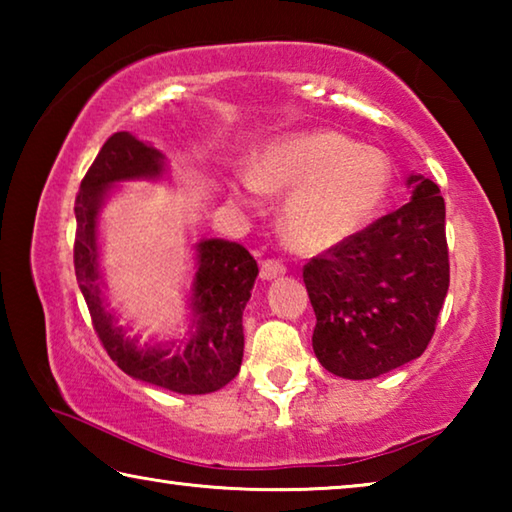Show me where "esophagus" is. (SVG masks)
<instances>
[{"mask_svg":"<svg viewBox=\"0 0 512 512\" xmlns=\"http://www.w3.org/2000/svg\"><path fill=\"white\" fill-rule=\"evenodd\" d=\"M284 273H287V266H284L280 259H264L262 266H259L262 280H275V277H280Z\"/></svg>","mask_w":512,"mask_h":512,"instance_id":"obj_1","label":"esophagus"}]
</instances>
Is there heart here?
Here are the masks:
<instances>
[{
	"instance_id": "heart-1",
	"label": "heart",
	"mask_w": 512,
	"mask_h": 512,
	"mask_svg": "<svg viewBox=\"0 0 512 512\" xmlns=\"http://www.w3.org/2000/svg\"><path fill=\"white\" fill-rule=\"evenodd\" d=\"M391 187V162L375 146L336 131H311L268 146L257 155L253 178L235 196L253 203L262 192H292L284 201L282 228L302 250L339 244L363 228Z\"/></svg>"
}]
</instances>
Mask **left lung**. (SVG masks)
I'll use <instances>...</instances> for the list:
<instances>
[{
  "label": "left lung",
  "mask_w": 512,
  "mask_h": 512,
  "mask_svg": "<svg viewBox=\"0 0 512 512\" xmlns=\"http://www.w3.org/2000/svg\"><path fill=\"white\" fill-rule=\"evenodd\" d=\"M411 201L302 268L323 368L372 379L427 350L449 289L445 201L424 176Z\"/></svg>",
  "instance_id": "obj_1"
}]
</instances>
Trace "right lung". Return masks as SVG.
Instances as JSON below:
<instances>
[{
  "instance_id": "1",
  "label": "right lung",
  "mask_w": 512,
  "mask_h": 512,
  "mask_svg": "<svg viewBox=\"0 0 512 512\" xmlns=\"http://www.w3.org/2000/svg\"><path fill=\"white\" fill-rule=\"evenodd\" d=\"M164 173V155L131 133L110 135L76 194L74 271L94 332L117 366L133 379L183 395H205L223 388L237 377L244 359L246 302L259 273L257 262L244 246L225 239H201L196 244V277L192 287L194 323L183 345H149L137 348L115 325L101 293L97 219L110 187L124 180Z\"/></svg>"
}]
</instances>
